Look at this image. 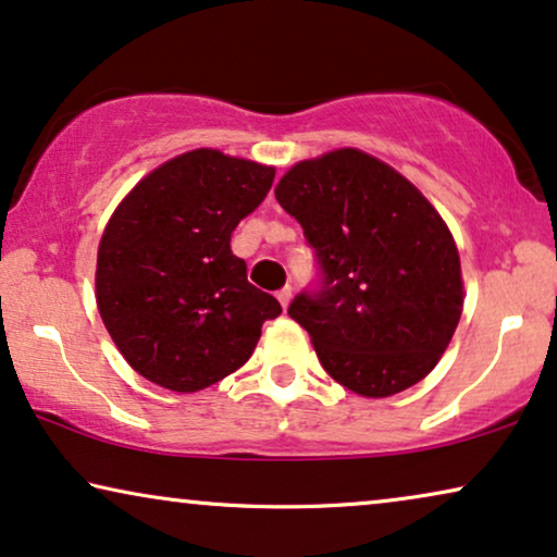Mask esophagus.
Instances as JSON below:
<instances>
[{
  "mask_svg": "<svg viewBox=\"0 0 557 557\" xmlns=\"http://www.w3.org/2000/svg\"><path fill=\"white\" fill-rule=\"evenodd\" d=\"M276 299L281 301V307H288V304H292V286H284V288H281V292L276 294Z\"/></svg>",
  "mask_w": 557,
  "mask_h": 557,
  "instance_id": "obj_1",
  "label": "esophagus"
}]
</instances>
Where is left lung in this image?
Here are the masks:
<instances>
[{"label": "left lung", "mask_w": 557, "mask_h": 557, "mask_svg": "<svg viewBox=\"0 0 557 557\" xmlns=\"http://www.w3.org/2000/svg\"><path fill=\"white\" fill-rule=\"evenodd\" d=\"M276 200L314 250L288 317L339 385L387 398L436 368L461 319L459 250L410 182L357 149L292 166Z\"/></svg>", "instance_id": "obj_1"}]
</instances>
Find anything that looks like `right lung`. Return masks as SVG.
I'll use <instances>...</instances> for the list:
<instances>
[{"instance_id":"right-lung-1","label":"right lung","mask_w":557,"mask_h":557,"mask_svg":"<svg viewBox=\"0 0 557 557\" xmlns=\"http://www.w3.org/2000/svg\"><path fill=\"white\" fill-rule=\"evenodd\" d=\"M273 166L195 149L136 185L98 246V311L126 362L177 393L246 364L281 304L246 276L231 235L269 195Z\"/></svg>"}]
</instances>
